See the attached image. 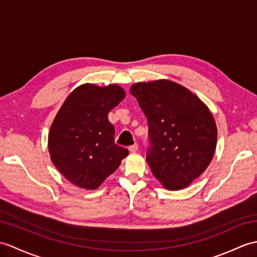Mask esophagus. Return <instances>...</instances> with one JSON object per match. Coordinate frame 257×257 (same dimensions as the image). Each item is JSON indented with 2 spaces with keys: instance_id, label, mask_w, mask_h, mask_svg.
Masks as SVG:
<instances>
[{
  "instance_id": "obj_1",
  "label": "esophagus",
  "mask_w": 257,
  "mask_h": 257,
  "mask_svg": "<svg viewBox=\"0 0 257 257\" xmlns=\"http://www.w3.org/2000/svg\"><path fill=\"white\" fill-rule=\"evenodd\" d=\"M138 148H139L138 145H137V143H135V145L129 147V151L130 152H137V151H138Z\"/></svg>"
}]
</instances>
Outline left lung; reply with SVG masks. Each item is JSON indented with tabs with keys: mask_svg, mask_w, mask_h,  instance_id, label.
Instances as JSON below:
<instances>
[{
	"mask_svg": "<svg viewBox=\"0 0 257 257\" xmlns=\"http://www.w3.org/2000/svg\"><path fill=\"white\" fill-rule=\"evenodd\" d=\"M147 117V162L158 180L178 190L204 173L217 146V127L207 106L187 88L169 80L130 88Z\"/></svg>",
	"mask_w": 257,
	"mask_h": 257,
	"instance_id": "1",
	"label": "left lung"
}]
</instances>
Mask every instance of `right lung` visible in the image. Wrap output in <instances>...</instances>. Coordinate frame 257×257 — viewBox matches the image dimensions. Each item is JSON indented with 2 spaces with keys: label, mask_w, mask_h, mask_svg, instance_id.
Masks as SVG:
<instances>
[{
  "label": "right lung",
  "mask_w": 257,
  "mask_h": 257,
  "mask_svg": "<svg viewBox=\"0 0 257 257\" xmlns=\"http://www.w3.org/2000/svg\"><path fill=\"white\" fill-rule=\"evenodd\" d=\"M124 97L115 84H83L64 100L51 124L49 152L63 176L76 186L96 189L129 151L115 143L108 112Z\"/></svg>",
  "instance_id": "add662e5"
}]
</instances>
